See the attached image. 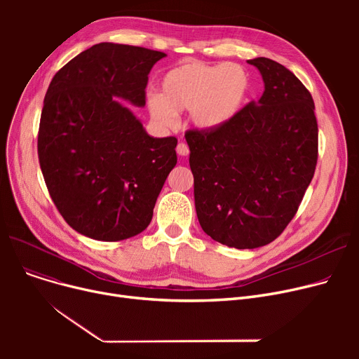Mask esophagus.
I'll list each match as a JSON object with an SVG mask.
<instances>
[{
    "instance_id": "1",
    "label": "esophagus",
    "mask_w": 359,
    "mask_h": 359,
    "mask_svg": "<svg viewBox=\"0 0 359 359\" xmlns=\"http://www.w3.org/2000/svg\"><path fill=\"white\" fill-rule=\"evenodd\" d=\"M176 151H177L179 156H183V157H184V156L189 154V147H187V144H184V142H179Z\"/></svg>"
}]
</instances>
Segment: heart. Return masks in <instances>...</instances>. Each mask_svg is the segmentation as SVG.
<instances>
[{
	"instance_id": "obj_1",
	"label": "heart",
	"mask_w": 359,
	"mask_h": 359,
	"mask_svg": "<svg viewBox=\"0 0 359 359\" xmlns=\"http://www.w3.org/2000/svg\"><path fill=\"white\" fill-rule=\"evenodd\" d=\"M250 88V75L238 64L191 62L165 72L161 93L151 96L148 104L161 125H173L179 110L191 109V121L198 129L214 130L238 115Z\"/></svg>"
}]
</instances>
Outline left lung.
Masks as SVG:
<instances>
[{
  "label": "left lung",
  "mask_w": 359,
  "mask_h": 359,
  "mask_svg": "<svg viewBox=\"0 0 359 359\" xmlns=\"http://www.w3.org/2000/svg\"><path fill=\"white\" fill-rule=\"evenodd\" d=\"M265 91L214 130H186L202 230L236 249L266 246L287 229L314 176L318 128L310 91L269 58L248 61Z\"/></svg>",
  "instance_id": "8db88e82"
}]
</instances>
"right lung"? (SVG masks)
<instances>
[{"mask_svg":"<svg viewBox=\"0 0 359 359\" xmlns=\"http://www.w3.org/2000/svg\"><path fill=\"white\" fill-rule=\"evenodd\" d=\"M165 53L97 43L52 79L37 156L49 195L69 227L100 241L144 231L177 163L175 137H149L119 99L142 107L148 74Z\"/></svg>","mask_w":359,"mask_h":359,"instance_id":"add662e5","label":"right lung"}]
</instances>
